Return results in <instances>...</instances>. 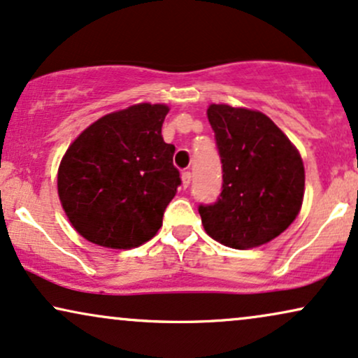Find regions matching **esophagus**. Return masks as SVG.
I'll use <instances>...</instances> for the list:
<instances>
[{
  "instance_id": "obj_1",
  "label": "esophagus",
  "mask_w": 358,
  "mask_h": 358,
  "mask_svg": "<svg viewBox=\"0 0 358 358\" xmlns=\"http://www.w3.org/2000/svg\"><path fill=\"white\" fill-rule=\"evenodd\" d=\"M180 178H182V186H184V187H187L189 184H191V178H192V176H191V172H189V171H184Z\"/></svg>"
}]
</instances>
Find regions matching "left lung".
<instances>
[{"label": "left lung", "mask_w": 358, "mask_h": 358, "mask_svg": "<svg viewBox=\"0 0 358 358\" xmlns=\"http://www.w3.org/2000/svg\"><path fill=\"white\" fill-rule=\"evenodd\" d=\"M222 162V192L199 206L202 226L232 249H252L280 236L297 217L306 171L301 154L266 114L227 104L207 109Z\"/></svg>", "instance_id": "8db88e82"}]
</instances>
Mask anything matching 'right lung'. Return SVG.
Here are the masks:
<instances>
[{"label":"right lung","instance_id":"add662e5","mask_svg":"<svg viewBox=\"0 0 358 358\" xmlns=\"http://www.w3.org/2000/svg\"><path fill=\"white\" fill-rule=\"evenodd\" d=\"M169 108L141 103L106 114L74 139L57 171V194L86 241L132 249L152 239L180 186L176 148L161 129Z\"/></svg>","mask_w":358,"mask_h":358}]
</instances>
